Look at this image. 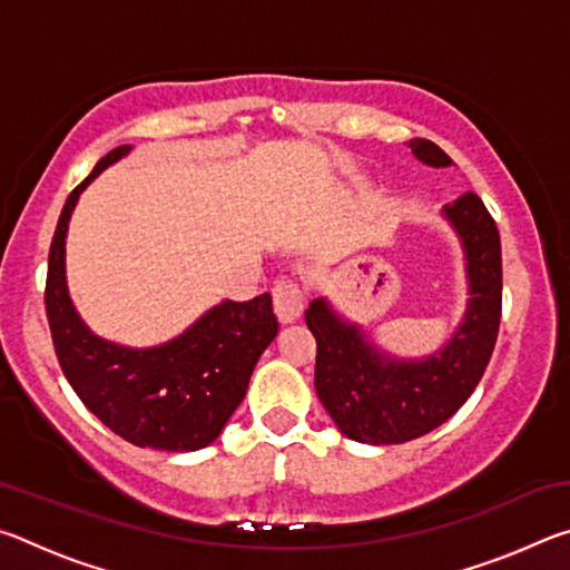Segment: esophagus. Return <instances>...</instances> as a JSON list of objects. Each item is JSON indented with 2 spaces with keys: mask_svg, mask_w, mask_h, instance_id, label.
I'll list each match as a JSON object with an SVG mask.
<instances>
[{
  "mask_svg": "<svg viewBox=\"0 0 570 570\" xmlns=\"http://www.w3.org/2000/svg\"><path fill=\"white\" fill-rule=\"evenodd\" d=\"M274 312L282 324H292L304 312V292L296 282H278L274 286Z\"/></svg>",
  "mask_w": 570,
  "mask_h": 570,
  "instance_id": "1",
  "label": "esophagus"
}]
</instances>
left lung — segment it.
<instances>
[{
  "label": "left lung",
  "mask_w": 570,
  "mask_h": 570,
  "mask_svg": "<svg viewBox=\"0 0 570 570\" xmlns=\"http://www.w3.org/2000/svg\"><path fill=\"white\" fill-rule=\"evenodd\" d=\"M407 146L424 166H452L432 140ZM440 214L460 240L468 278L465 314L440 350L404 360L374 344L364 326L342 316L326 296L306 308V326L316 340V394L342 435L354 442L402 445L428 435L468 402L493 354L503 298L498 226L470 190Z\"/></svg>",
  "instance_id": "1"
}]
</instances>
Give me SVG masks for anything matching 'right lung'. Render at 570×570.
<instances>
[{"instance_id":"1","label":"right lung","mask_w":570,"mask_h":570,"mask_svg":"<svg viewBox=\"0 0 570 570\" xmlns=\"http://www.w3.org/2000/svg\"><path fill=\"white\" fill-rule=\"evenodd\" d=\"M130 150H110L67 198L47 266V322L67 382L115 435L138 448L196 452L218 440L246 397L250 374L274 342L278 322L268 294L250 302L224 298L156 346L102 340L82 322L67 288V228L82 190Z\"/></svg>"}]
</instances>
